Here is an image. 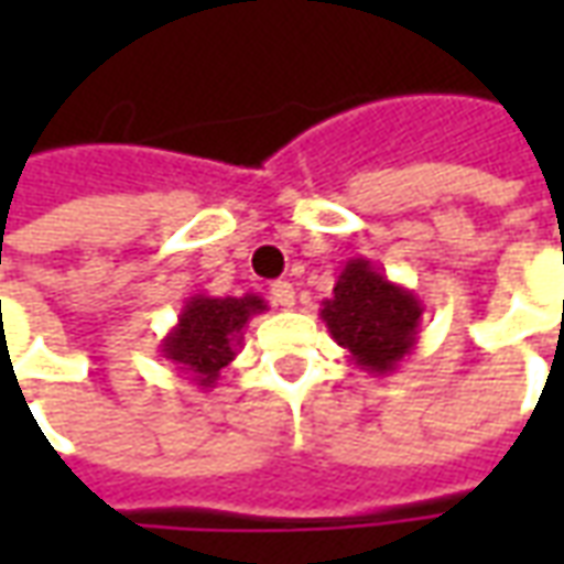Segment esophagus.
Wrapping results in <instances>:
<instances>
[{"label": "esophagus", "mask_w": 564, "mask_h": 564, "mask_svg": "<svg viewBox=\"0 0 564 564\" xmlns=\"http://www.w3.org/2000/svg\"><path fill=\"white\" fill-rule=\"evenodd\" d=\"M271 302L281 305L283 311H290L295 305V290L290 281H274L271 283Z\"/></svg>", "instance_id": "esophagus-1"}]
</instances>
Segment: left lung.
I'll return each mask as SVG.
<instances>
[{
  "label": "left lung",
  "instance_id": "obj_1",
  "mask_svg": "<svg viewBox=\"0 0 564 564\" xmlns=\"http://www.w3.org/2000/svg\"><path fill=\"white\" fill-rule=\"evenodd\" d=\"M423 302L414 290L392 283L368 259L344 262L332 299L319 307L329 335L368 375H392L420 341Z\"/></svg>",
  "mask_w": 564,
  "mask_h": 564
}]
</instances>
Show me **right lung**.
Here are the masks:
<instances>
[{
    "label": "right lung",
    "instance_id": "right-lung-1",
    "mask_svg": "<svg viewBox=\"0 0 564 564\" xmlns=\"http://www.w3.org/2000/svg\"><path fill=\"white\" fill-rule=\"evenodd\" d=\"M262 311H269V302L253 293L226 299L189 295L177 323L162 338L160 354L181 368V375L193 380L198 390H210L220 378V368L238 356L247 323Z\"/></svg>",
    "mask_w": 564,
    "mask_h": 564
}]
</instances>
